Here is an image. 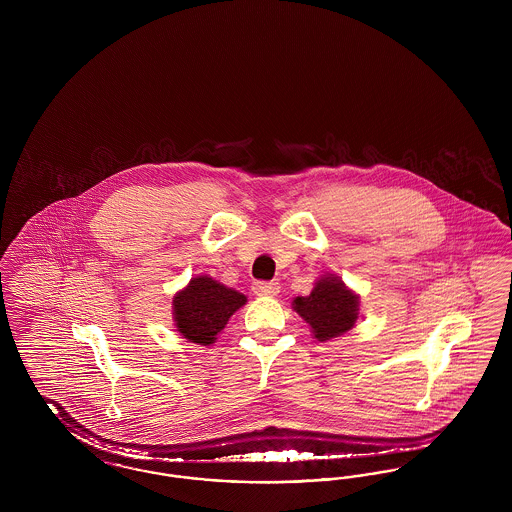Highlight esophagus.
<instances>
[{
  "label": "esophagus",
  "instance_id": "obj_1",
  "mask_svg": "<svg viewBox=\"0 0 512 512\" xmlns=\"http://www.w3.org/2000/svg\"><path fill=\"white\" fill-rule=\"evenodd\" d=\"M253 293L263 295V297H274V295L280 293V286L276 282H255Z\"/></svg>",
  "mask_w": 512,
  "mask_h": 512
}]
</instances>
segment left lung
Here are the masks:
<instances>
[{
	"instance_id": "obj_1",
	"label": "left lung",
	"mask_w": 512,
	"mask_h": 512,
	"mask_svg": "<svg viewBox=\"0 0 512 512\" xmlns=\"http://www.w3.org/2000/svg\"><path fill=\"white\" fill-rule=\"evenodd\" d=\"M361 297L338 274H322L309 295L293 297V311L303 318L318 341L349 332L359 318Z\"/></svg>"
}]
</instances>
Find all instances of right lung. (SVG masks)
<instances>
[{
	"label": "right lung",
	"mask_w": 512,
	"mask_h": 512,
	"mask_svg": "<svg viewBox=\"0 0 512 512\" xmlns=\"http://www.w3.org/2000/svg\"><path fill=\"white\" fill-rule=\"evenodd\" d=\"M247 303L244 293L236 292L201 274L172 297V320L182 338L199 345H211L224 330L230 317Z\"/></svg>",
	"instance_id": "add662e5"
}]
</instances>
